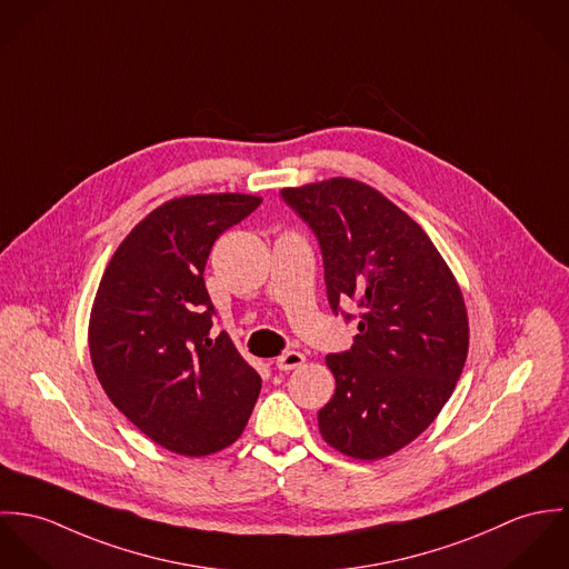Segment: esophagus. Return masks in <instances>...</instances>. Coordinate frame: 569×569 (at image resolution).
I'll list each match as a JSON object with an SVG mask.
<instances>
[{"mask_svg": "<svg viewBox=\"0 0 569 569\" xmlns=\"http://www.w3.org/2000/svg\"><path fill=\"white\" fill-rule=\"evenodd\" d=\"M274 365H277L279 371H295V369L306 365V356L301 351H286L277 358Z\"/></svg>", "mask_w": 569, "mask_h": 569, "instance_id": "esophagus-1", "label": "esophagus"}]
</instances>
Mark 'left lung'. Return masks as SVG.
I'll use <instances>...</instances> for the list:
<instances>
[{
    "label": "left lung",
    "instance_id": "left-lung-1",
    "mask_svg": "<svg viewBox=\"0 0 569 569\" xmlns=\"http://www.w3.org/2000/svg\"><path fill=\"white\" fill-rule=\"evenodd\" d=\"M281 196L318 238L331 310L360 308L353 347L325 358L336 392L318 430L345 456L386 458L439 417L462 373L460 286L428 233L376 188L336 177Z\"/></svg>",
    "mask_w": 569,
    "mask_h": 569
}]
</instances>
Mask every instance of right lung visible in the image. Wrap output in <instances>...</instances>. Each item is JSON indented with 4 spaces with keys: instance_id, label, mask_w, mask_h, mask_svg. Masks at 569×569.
<instances>
[{
    "instance_id": "right-lung-1",
    "label": "right lung",
    "mask_w": 569,
    "mask_h": 569,
    "mask_svg": "<svg viewBox=\"0 0 569 569\" xmlns=\"http://www.w3.org/2000/svg\"><path fill=\"white\" fill-rule=\"evenodd\" d=\"M261 204L196 193L150 211L111 257L89 318L91 365L113 406L148 439L207 456L244 432L261 378L229 333L211 338L207 257Z\"/></svg>"
}]
</instances>
